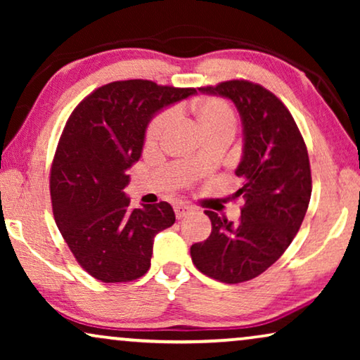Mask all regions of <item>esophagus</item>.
Listing matches in <instances>:
<instances>
[{
  "mask_svg": "<svg viewBox=\"0 0 360 360\" xmlns=\"http://www.w3.org/2000/svg\"><path fill=\"white\" fill-rule=\"evenodd\" d=\"M175 216H176V219H181V218H185L186 214H190L191 210L190 206H186V205H175Z\"/></svg>",
  "mask_w": 360,
  "mask_h": 360,
  "instance_id": "1",
  "label": "esophagus"
}]
</instances>
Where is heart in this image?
Wrapping results in <instances>:
<instances>
[{
  "label": "heart",
  "mask_w": 360,
  "mask_h": 360,
  "mask_svg": "<svg viewBox=\"0 0 360 360\" xmlns=\"http://www.w3.org/2000/svg\"><path fill=\"white\" fill-rule=\"evenodd\" d=\"M195 117L203 137L213 134H234L236 116L233 108L221 98H205L195 106ZM174 122V112L162 111L150 121L146 132V144L157 146Z\"/></svg>",
  "instance_id": "obj_1"
}]
</instances>
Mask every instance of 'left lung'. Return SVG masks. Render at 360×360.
Masks as SVG:
<instances>
[{"label": "left lung", "instance_id": "8db88e82", "mask_svg": "<svg viewBox=\"0 0 360 360\" xmlns=\"http://www.w3.org/2000/svg\"><path fill=\"white\" fill-rule=\"evenodd\" d=\"M228 98L243 122V157L236 175L243 186L238 223L206 211L210 238L190 248L201 274L223 283L255 278L277 262L297 236L311 198L308 150L298 126L274 93L245 80L198 88Z\"/></svg>", "mask_w": 360, "mask_h": 360}]
</instances>
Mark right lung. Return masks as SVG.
<instances>
[{"label": "right lung", "instance_id": "right-lung-1", "mask_svg": "<svg viewBox=\"0 0 360 360\" xmlns=\"http://www.w3.org/2000/svg\"><path fill=\"white\" fill-rule=\"evenodd\" d=\"M195 93L149 80L112 82L68 117L51 170L53 218L77 262L96 280L142 277L155 234L175 223L167 201L131 210L124 188L152 117Z\"/></svg>", "mask_w": 360, "mask_h": 360}]
</instances>
